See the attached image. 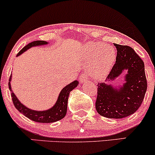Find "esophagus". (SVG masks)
I'll list each match as a JSON object with an SVG mask.
<instances>
[{
	"instance_id": "1",
	"label": "esophagus",
	"mask_w": 155,
	"mask_h": 155,
	"mask_svg": "<svg viewBox=\"0 0 155 155\" xmlns=\"http://www.w3.org/2000/svg\"><path fill=\"white\" fill-rule=\"evenodd\" d=\"M88 79V76L86 75V74H81V76H79V80L82 83H86Z\"/></svg>"
}]
</instances>
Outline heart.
<instances>
[{
    "mask_svg": "<svg viewBox=\"0 0 155 155\" xmlns=\"http://www.w3.org/2000/svg\"><path fill=\"white\" fill-rule=\"evenodd\" d=\"M85 54L89 60L87 65L88 73L95 79H103L107 76L116 60L114 49L100 42L87 45Z\"/></svg>",
    "mask_w": 155,
    "mask_h": 155,
    "instance_id": "obj_1",
    "label": "heart"
}]
</instances>
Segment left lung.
Here are the masks:
<instances>
[{
  "mask_svg": "<svg viewBox=\"0 0 155 155\" xmlns=\"http://www.w3.org/2000/svg\"><path fill=\"white\" fill-rule=\"evenodd\" d=\"M116 63L106 81H114L124 71V83L114 86L112 84H97L95 108L101 116L122 119L136 112L143 102L147 89L144 63L130 47L115 44Z\"/></svg>",
  "mask_w": 155,
  "mask_h": 155,
  "instance_id": "obj_1",
  "label": "left lung"
}]
</instances>
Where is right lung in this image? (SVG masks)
Here are the masks:
<instances>
[{
  "instance_id": "1",
  "label": "right lung",
  "mask_w": 155,
  "mask_h": 155,
  "mask_svg": "<svg viewBox=\"0 0 155 155\" xmlns=\"http://www.w3.org/2000/svg\"><path fill=\"white\" fill-rule=\"evenodd\" d=\"M48 44L47 41H35L31 42L25 46L19 52L17 56L18 57L21 55L25 51L29 49L30 48L36 47V46H43ZM11 81H12V76L9 78V82H8V87L11 91V95H12V101L15 105V108L18 111L28 117L30 120L34 121L36 122H41V123H51V122H57L65 117L67 112V105L68 99L69 94L71 91H72L74 88L79 84V81L75 80L73 82L68 84L65 87L62 89L61 92L58 95V100L52 107L44 111H35V110L31 109L27 106L23 105L19 99L16 97L15 94L12 91V87H11Z\"/></svg>"
}]
</instances>
